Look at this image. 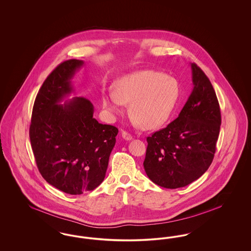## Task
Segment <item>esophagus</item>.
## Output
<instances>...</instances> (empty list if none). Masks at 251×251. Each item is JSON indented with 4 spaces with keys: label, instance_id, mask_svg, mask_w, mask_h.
<instances>
[{
    "label": "esophagus",
    "instance_id": "1",
    "mask_svg": "<svg viewBox=\"0 0 251 251\" xmlns=\"http://www.w3.org/2000/svg\"><path fill=\"white\" fill-rule=\"evenodd\" d=\"M122 137H123L125 140H127V141L132 139V135H131V133H129L128 131H122Z\"/></svg>",
    "mask_w": 251,
    "mask_h": 251
}]
</instances>
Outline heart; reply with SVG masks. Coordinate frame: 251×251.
Masks as SVG:
<instances>
[{"label":"heart","mask_w":251,"mask_h":251,"mask_svg":"<svg viewBox=\"0 0 251 251\" xmlns=\"http://www.w3.org/2000/svg\"><path fill=\"white\" fill-rule=\"evenodd\" d=\"M179 95L176 80L162 72L141 71L120 78L114 84V91L102 96V104L109 113L117 115L122 112L124 103H130L134 123L145 129H154L167 122Z\"/></svg>","instance_id":"1"}]
</instances>
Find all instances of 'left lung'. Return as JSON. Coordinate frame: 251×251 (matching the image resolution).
<instances>
[{
  "mask_svg": "<svg viewBox=\"0 0 251 251\" xmlns=\"http://www.w3.org/2000/svg\"><path fill=\"white\" fill-rule=\"evenodd\" d=\"M194 88L179 117L147 137L144 168L155 184L176 189L201 177L211 166L221 114L215 89L202 70L191 64Z\"/></svg>",
  "mask_w": 251,
  "mask_h": 251,
  "instance_id": "left-lung-1",
  "label": "left lung"
}]
</instances>
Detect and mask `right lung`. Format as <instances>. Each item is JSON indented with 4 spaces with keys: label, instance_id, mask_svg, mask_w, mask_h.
I'll return each mask as SVG.
<instances>
[{
    "label": "right lung",
    "instance_id": "right-lung-1",
    "mask_svg": "<svg viewBox=\"0 0 251 251\" xmlns=\"http://www.w3.org/2000/svg\"><path fill=\"white\" fill-rule=\"evenodd\" d=\"M83 60L58 65L40 87L34 103L30 140L36 166L45 180L70 195L92 191L104 179L118 128L93 118L94 106L73 97L72 79Z\"/></svg>",
    "mask_w": 251,
    "mask_h": 251
}]
</instances>
